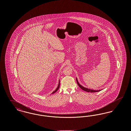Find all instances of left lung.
I'll return each instance as SVG.
<instances>
[{"mask_svg": "<svg viewBox=\"0 0 131 131\" xmlns=\"http://www.w3.org/2000/svg\"><path fill=\"white\" fill-rule=\"evenodd\" d=\"M76 81H77V82L79 85V86L81 88V89H82L83 90L85 91H86L87 92H99L101 91V90H92V89H89V88H85V87H83L82 86V85H81L78 81V80L76 78Z\"/></svg>", "mask_w": 131, "mask_h": 131, "instance_id": "8db88e82", "label": "left lung"}]
</instances>
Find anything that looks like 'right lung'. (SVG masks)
I'll use <instances>...</instances> for the list:
<instances>
[{
    "mask_svg": "<svg viewBox=\"0 0 131 131\" xmlns=\"http://www.w3.org/2000/svg\"><path fill=\"white\" fill-rule=\"evenodd\" d=\"M59 86H60V80H59V83H58V86H57V87L56 88V89L51 94H53L54 93H56V91L58 90V89H59Z\"/></svg>",
    "mask_w": 131,
    "mask_h": 131,
    "instance_id": "obj_1",
    "label": "right lung"
}]
</instances>
